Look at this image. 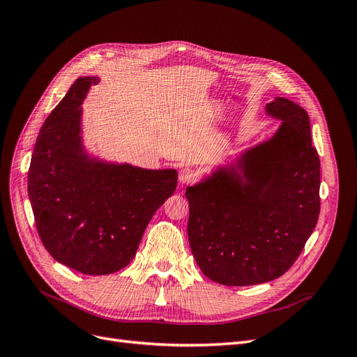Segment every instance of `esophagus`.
Here are the masks:
<instances>
[{
    "instance_id": "obj_1",
    "label": "esophagus",
    "mask_w": 357,
    "mask_h": 357,
    "mask_svg": "<svg viewBox=\"0 0 357 357\" xmlns=\"http://www.w3.org/2000/svg\"><path fill=\"white\" fill-rule=\"evenodd\" d=\"M195 180H197L195 171L190 169V168H183V169H180V172H178V183H180L181 186L190 185V183H193Z\"/></svg>"
}]
</instances>
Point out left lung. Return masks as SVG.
I'll list each match as a JSON object with an SVG mask.
<instances>
[{"mask_svg": "<svg viewBox=\"0 0 357 357\" xmlns=\"http://www.w3.org/2000/svg\"><path fill=\"white\" fill-rule=\"evenodd\" d=\"M265 113L280 121L271 137L186 188L192 255L219 284L252 286L283 275L319 220L320 159L307 112L277 96Z\"/></svg>", "mask_w": 357, "mask_h": 357, "instance_id": "obj_1", "label": "left lung"}]
</instances>
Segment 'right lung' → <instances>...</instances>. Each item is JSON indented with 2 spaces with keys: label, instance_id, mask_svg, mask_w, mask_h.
Returning <instances> with one entry per match:
<instances>
[{
  "label": "right lung",
  "instance_id": "obj_1",
  "mask_svg": "<svg viewBox=\"0 0 357 357\" xmlns=\"http://www.w3.org/2000/svg\"><path fill=\"white\" fill-rule=\"evenodd\" d=\"M100 77H79L37 137L28 171L36 226L55 261L88 275L132 261L146 226L177 186V171L147 169L91 153L82 104Z\"/></svg>",
  "mask_w": 357,
  "mask_h": 357
}]
</instances>
